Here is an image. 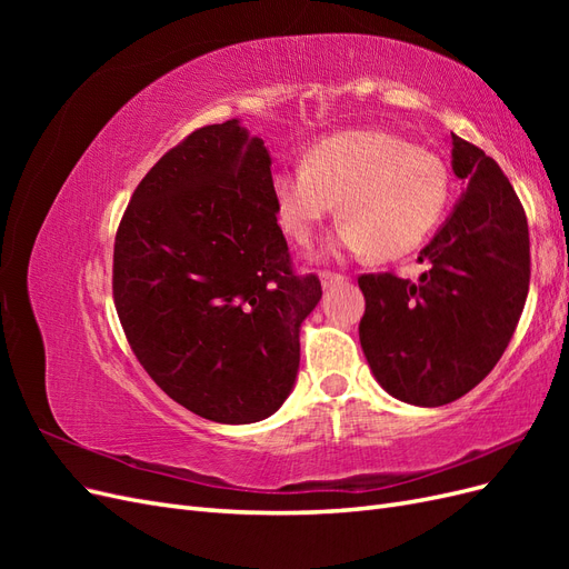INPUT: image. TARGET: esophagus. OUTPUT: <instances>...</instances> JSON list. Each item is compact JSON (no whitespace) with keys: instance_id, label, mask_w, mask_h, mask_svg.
I'll use <instances>...</instances> for the list:
<instances>
[{"instance_id":"esophagus-1","label":"esophagus","mask_w":569,"mask_h":569,"mask_svg":"<svg viewBox=\"0 0 569 569\" xmlns=\"http://www.w3.org/2000/svg\"><path fill=\"white\" fill-rule=\"evenodd\" d=\"M320 282H322V289H332L335 284L347 282V278H343V274H337V272H320Z\"/></svg>"}]
</instances>
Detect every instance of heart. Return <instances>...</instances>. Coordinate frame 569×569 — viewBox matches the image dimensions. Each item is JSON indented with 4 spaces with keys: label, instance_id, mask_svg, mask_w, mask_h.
<instances>
[{
    "label": "heart",
    "instance_id": "1",
    "mask_svg": "<svg viewBox=\"0 0 569 569\" xmlns=\"http://www.w3.org/2000/svg\"><path fill=\"white\" fill-rule=\"evenodd\" d=\"M272 203L280 228L308 244L341 209L337 242L351 253L401 258L425 244L451 199L446 163L385 130H349L308 151L306 163L274 170ZM342 206H338V201Z\"/></svg>",
    "mask_w": 569,
    "mask_h": 569
}]
</instances>
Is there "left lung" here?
Returning <instances> with one entry per match:
<instances>
[{
  "label": "left lung",
  "instance_id": "8db88e82",
  "mask_svg": "<svg viewBox=\"0 0 569 569\" xmlns=\"http://www.w3.org/2000/svg\"><path fill=\"white\" fill-rule=\"evenodd\" d=\"M462 192L420 256L418 282L363 274L360 347L380 387L410 406H446L503 356L529 291V230L498 163L451 132Z\"/></svg>",
  "mask_w": 569,
  "mask_h": 569
}]
</instances>
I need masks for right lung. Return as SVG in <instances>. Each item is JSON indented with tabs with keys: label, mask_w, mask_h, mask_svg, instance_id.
I'll list each match as a JSON object with an SVG mask.
<instances>
[{
	"label": "right lung",
	"mask_w": 569,
	"mask_h": 569,
	"mask_svg": "<svg viewBox=\"0 0 569 569\" xmlns=\"http://www.w3.org/2000/svg\"><path fill=\"white\" fill-rule=\"evenodd\" d=\"M270 166L239 118L199 128L137 184L116 234L113 299L137 360L211 422L280 410L322 297L316 274L289 270Z\"/></svg>",
	"instance_id": "1"
}]
</instances>
